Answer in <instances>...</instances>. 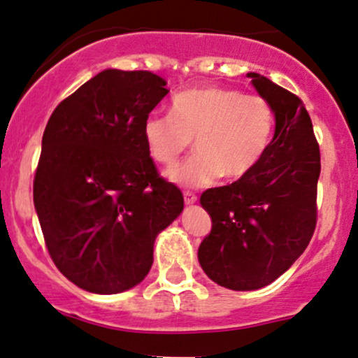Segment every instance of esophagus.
<instances>
[{"instance_id":"esophagus-1","label":"esophagus","mask_w":358,"mask_h":358,"mask_svg":"<svg viewBox=\"0 0 358 358\" xmlns=\"http://www.w3.org/2000/svg\"><path fill=\"white\" fill-rule=\"evenodd\" d=\"M184 201H186V204H196L198 203V196L194 194V192H189V191H186L184 192Z\"/></svg>"}]
</instances>
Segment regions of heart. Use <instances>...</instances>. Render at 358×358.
<instances>
[{"label": "heart", "mask_w": 358, "mask_h": 358, "mask_svg": "<svg viewBox=\"0 0 358 358\" xmlns=\"http://www.w3.org/2000/svg\"><path fill=\"white\" fill-rule=\"evenodd\" d=\"M274 127V108L264 96L201 86L176 94L171 116H148L142 136L160 166L174 164L194 138V154L166 178L178 186L206 187L223 176L238 180L252 174L266 157Z\"/></svg>", "instance_id": "heart-1"}]
</instances>
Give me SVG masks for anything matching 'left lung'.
<instances>
[{
  "label": "left lung",
  "mask_w": 358,
  "mask_h": 358,
  "mask_svg": "<svg viewBox=\"0 0 358 358\" xmlns=\"http://www.w3.org/2000/svg\"><path fill=\"white\" fill-rule=\"evenodd\" d=\"M247 76L274 108V138L252 174L204 191L199 199L213 223L199 245V264L213 282L233 291L268 286L306 250L321 171L303 101L257 72Z\"/></svg>",
  "instance_id": "obj_1"
}]
</instances>
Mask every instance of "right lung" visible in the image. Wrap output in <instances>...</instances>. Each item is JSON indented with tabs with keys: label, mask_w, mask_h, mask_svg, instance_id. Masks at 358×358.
I'll use <instances>...</instances> for the list:
<instances>
[{
	"label": "right lung",
	"mask_w": 358,
	"mask_h": 358,
	"mask_svg": "<svg viewBox=\"0 0 358 358\" xmlns=\"http://www.w3.org/2000/svg\"><path fill=\"white\" fill-rule=\"evenodd\" d=\"M166 84L148 71L104 69L55 108L43 131L35 211L54 264L84 291L118 294L142 282L155 238L184 210L142 136Z\"/></svg>",
	"instance_id": "right-lung-1"
}]
</instances>
